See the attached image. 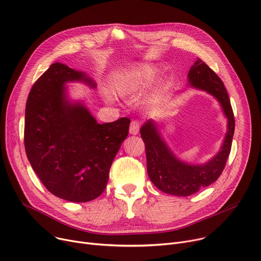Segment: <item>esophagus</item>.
Returning <instances> with one entry per match:
<instances>
[{
  "label": "esophagus",
  "instance_id": "1",
  "mask_svg": "<svg viewBox=\"0 0 261 261\" xmlns=\"http://www.w3.org/2000/svg\"><path fill=\"white\" fill-rule=\"evenodd\" d=\"M141 127V122L139 120H133L129 125V133L132 135H137L139 133V129Z\"/></svg>",
  "mask_w": 261,
  "mask_h": 261
}]
</instances>
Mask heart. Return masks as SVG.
<instances>
[{
    "instance_id": "obj_1",
    "label": "heart",
    "mask_w": 261,
    "mask_h": 261,
    "mask_svg": "<svg viewBox=\"0 0 261 261\" xmlns=\"http://www.w3.org/2000/svg\"><path fill=\"white\" fill-rule=\"evenodd\" d=\"M152 76L153 70L150 67H144L132 71L118 80L115 85V90L120 95H128L143 84L149 82Z\"/></svg>"
}]
</instances>
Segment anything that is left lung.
<instances>
[{"mask_svg":"<svg viewBox=\"0 0 261 261\" xmlns=\"http://www.w3.org/2000/svg\"><path fill=\"white\" fill-rule=\"evenodd\" d=\"M188 82L192 87L208 92L218 100L228 118V132L222 149L212 160L204 165H191L174 156L151 120L141 127L140 133L145 144L150 181L158 189L176 196H189L211 185L220 176L231 151L235 128L234 114L224 83L200 58L190 68Z\"/></svg>","mask_w":261,"mask_h":261,"instance_id":"left-lung-1","label":"left lung"}]
</instances>
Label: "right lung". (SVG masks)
Wrapping results in <instances>:
<instances>
[{"instance_id":"add662e5","label":"right lung","mask_w":261,"mask_h":261,"mask_svg":"<svg viewBox=\"0 0 261 261\" xmlns=\"http://www.w3.org/2000/svg\"><path fill=\"white\" fill-rule=\"evenodd\" d=\"M86 74L55 63L28 95L24 143L29 162L45 187L57 197L86 203L105 191L114 159L128 135L130 119L98 124L82 103L68 101L65 84Z\"/></svg>"}]
</instances>
